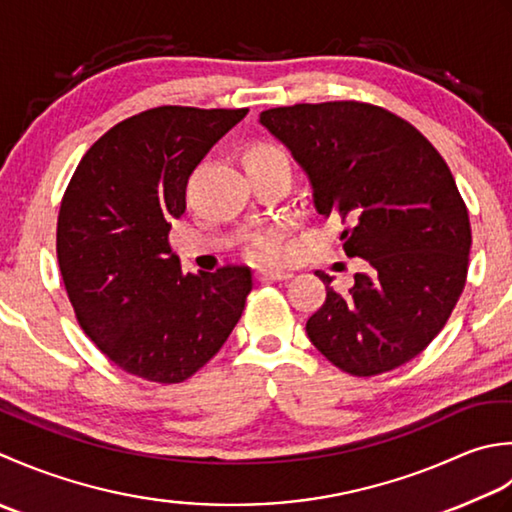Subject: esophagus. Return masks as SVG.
Instances as JSON below:
<instances>
[{"mask_svg": "<svg viewBox=\"0 0 512 512\" xmlns=\"http://www.w3.org/2000/svg\"><path fill=\"white\" fill-rule=\"evenodd\" d=\"M258 280H289L291 271L285 269H260L258 271Z\"/></svg>", "mask_w": 512, "mask_h": 512, "instance_id": "esophagus-1", "label": "esophagus"}]
</instances>
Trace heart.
I'll return each instance as SVG.
<instances>
[{
  "label": "heart",
  "mask_w": 512,
  "mask_h": 512,
  "mask_svg": "<svg viewBox=\"0 0 512 512\" xmlns=\"http://www.w3.org/2000/svg\"><path fill=\"white\" fill-rule=\"evenodd\" d=\"M247 159L271 161V159H287V154L280 148H276V145L260 143V145H254V148L247 152ZM278 241H280V234L276 232V229H269V232L258 234L252 241V247H249V256L256 260H274L278 254Z\"/></svg>",
  "instance_id": "1"
}]
</instances>
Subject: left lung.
I'll use <instances>...</instances> for the list:
<instances>
[{
	"mask_svg": "<svg viewBox=\"0 0 512 512\" xmlns=\"http://www.w3.org/2000/svg\"><path fill=\"white\" fill-rule=\"evenodd\" d=\"M258 123L294 156L316 212L340 216L347 256L367 269L307 320L338 369L378 375L409 362L442 331L462 296L471 223L451 170L409 121L358 101L298 103Z\"/></svg>",
	"mask_w": 512,
	"mask_h": 512,
	"instance_id": "8db88e82",
	"label": "left lung"
}]
</instances>
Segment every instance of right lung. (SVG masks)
<instances>
[{"label": "right lung", "mask_w": 512, "mask_h": 512, "mask_svg": "<svg viewBox=\"0 0 512 512\" xmlns=\"http://www.w3.org/2000/svg\"><path fill=\"white\" fill-rule=\"evenodd\" d=\"M245 114L145 110L103 134L72 174L57 221L61 278L86 336L137 378L187 380L243 314L252 271L183 274L168 234L190 174Z\"/></svg>", "instance_id": "obj_1"}]
</instances>
